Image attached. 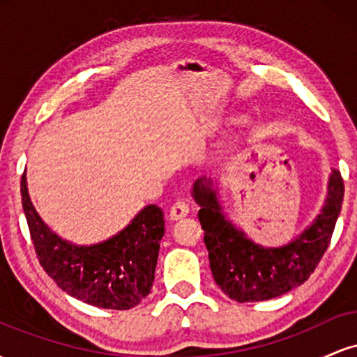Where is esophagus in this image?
<instances>
[{"label":"esophagus","mask_w":357,"mask_h":357,"mask_svg":"<svg viewBox=\"0 0 357 357\" xmlns=\"http://www.w3.org/2000/svg\"><path fill=\"white\" fill-rule=\"evenodd\" d=\"M188 213H190V204H188V202H184V199H179V202H176L171 206L169 216L171 220H181L184 216H188Z\"/></svg>","instance_id":"obj_1"}]
</instances>
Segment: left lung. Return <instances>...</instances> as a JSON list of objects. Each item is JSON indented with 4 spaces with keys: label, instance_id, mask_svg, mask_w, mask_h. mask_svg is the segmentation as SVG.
Listing matches in <instances>:
<instances>
[{
    "label": "left lung",
    "instance_id": "8db88e82",
    "mask_svg": "<svg viewBox=\"0 0 357 357\" xmlns=\"http://www.w3.org/2000/svg\"><path fill=\"white\" fill-rule=\"evenodd\" d=\"M192 198L199 204L198 218L215 282L233 301L258 302L284 296L310 277L331 243L342 206L344 183L341 173L333 169L321 213L282 247L258 245L236 228L223 213L211 178L196 179Z\"/></svg>",
    "mask_w": 357,
    "mask_h": 357
}]
</instances>
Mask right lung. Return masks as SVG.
<instances>
[{
	"label": "right lung",
	"instance_id": "right-lung-1",
	"mask_svg": "<svg viewBox=\"0 0 357 357\" xmlns=\"http://www.w3.org/2000/svg\"><path fill=\"white\" fill-rule=\"evenodd\" d=\"M22 203L40 265L68 296L100 309L127 310L151 292L165 213L155 204L142 208L109 240L75 245L50 230L36 213L22 178Z\"/></svg>",
	"mask_w": 357,
	"mask_h": 357
}]
</instances>
